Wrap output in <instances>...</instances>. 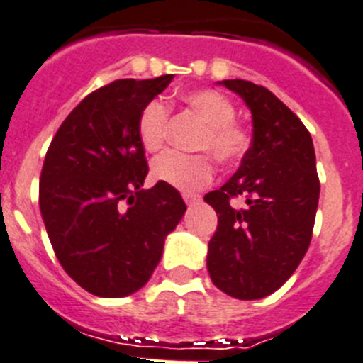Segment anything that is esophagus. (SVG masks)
<instances>
[{"mask_svg":"<svg viewBox=\"0 0 363 363\" xmlns=\"http://www.w3.org/2000/svg\"><path fill=\"white\" fill-rule=\"evenodd\" d=\"M182 199H184L186 204H193L195 201H199V195H195V193H182Z\"/></svg>","mask_w":363,"mask_h":363,"instance_id":"1","label":"esophagus"}]
</instances>
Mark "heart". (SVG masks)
Returning <instances> with one entry per match:
<instances>
[{
	"instance_id": "b5f03b06",
	"label": "heart",
	"mask_w": 363,
	"mask_h": 363,
	"mask_svg": "<svg viewBox=\"0 0 363 363\" xmlns=\"http://www.w3.org/2000/svg\"><path fill=\"white\" fill-rule=\"evenodd\" d=\"M189 109L206 121V130L199 141V150L211 152L220 164H235L250 147V134L236 123V107L220 91L199 89L182 96ZM168 109L162 101L154 100L143 107L138 118V138L145 150L155 152L166 138ZM155 181L182 191H195L213 177L211 157L206 154L188 155L168 150L152 162Z\"/></svg>"
}]
</instances>
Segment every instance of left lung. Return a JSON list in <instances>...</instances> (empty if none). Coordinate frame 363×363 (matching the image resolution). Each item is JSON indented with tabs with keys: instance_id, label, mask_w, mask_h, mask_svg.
Segmentation results:
<instances>
[{
	"instance_id": "8db88e82",
	"label": "left lung",
	"mask_w": 363,
	"mask_h": 363,
	"mask_svg": "<svg viewBox=\"0 0 363 363\" xmlns=\"http://www.w3.org/2000/svg\"><path fill=\"white\" fill-rule=\"evenodd\" d=\"M252 114V141L236 174L204 197L218 215L208 243L213 284L242 301L283 286L304 258L319 204V175L310 132L267 87L222 80ZM246 199L243 208L230 199Z\"/></svg>"
}]
</instances>
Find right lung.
<instances>
[{"instance_id": "add662e5", "label": "right lung", "mask_w": 363, "mask_h": 363, "mask_svg": "<svg viewBox=\"0 0 363 363\" xmlns=\"http://www.w3.org/2000/svg\"><path fill=\"white\" fill-rule=\"evenodd\" d=\"M174 74L114 80L87 94L57 130L39 184V208L57 259L98 297H125L147 284L166 236L181 222V193L148 174L138 138L143 107Z\"/></svg>"}]
</instances>
